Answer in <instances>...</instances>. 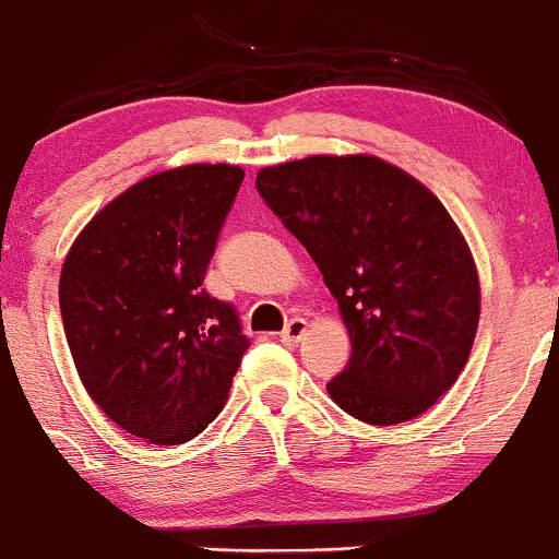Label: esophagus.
<instances>
[{"label":"esophagus","instance_id":"34e87169","mask_svg":"<svg viewBox=\"0 0 559 559\" xmlns=\"http://www.w3.org/2000/svg\"><path fill=\"white\" fill-rule=\"evenodd\" d=\"M305 333H307V320L305 318H292L286 323V329L281 331V342H284L286 346H297Z\"/></svg>","mask_w":559,"mask_h":559}]
</instances>
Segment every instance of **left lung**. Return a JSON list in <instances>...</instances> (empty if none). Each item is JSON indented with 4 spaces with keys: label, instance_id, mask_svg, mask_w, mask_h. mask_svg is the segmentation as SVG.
<instances>
[{
    "label": "left lung",
    "instance_id": "8db88e82",
    "mask_svg": "<svg viewBox=\"0 0 559 559\" xmlns=\"http://www.w3.org/2000/svg\"><path fill=\"white\" fill-rule=\"evenodd\" d=\"M258 191L316 260L349 331L331 400L370 426L426 413L463 373L480 316L476 262L444 204L370 155L262 168Z\"/></svg>",
    "mask_w": 559,
    "mask_h": 559
}]
</instances>
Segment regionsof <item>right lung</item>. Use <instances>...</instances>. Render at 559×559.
<instances>
[{"label": "right lung", "mask_w": 559, "mask_h": 559, "mask_svg": "<svg viewBox=\"0 0 559 559\" xmlns=\"http://www.w3.org/2000/svg\"><path fill=\"white\" fill-rule=\"evenodd\" d=\"M241 181L226 163L144 178L88 221L62 265L60 312L81 383L150 444L202 433L249 349L234 305L202 288Z\"/></svg>", "instance_id": "obj_1"}]
</instances>
